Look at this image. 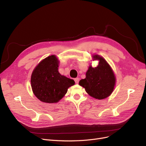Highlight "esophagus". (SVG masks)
I'll return each instance as SVG.
<instances>
[{
    "mask_svg": "<svg viewBox=\"0 0 146 146\" xmlns=\"http://www.w3.org/2000/svg\"><path fill=\"white\" fill-rule=\"evenodd\" d=\"M79 79L78 78H76L74 79V82H75L76 84H78L79 83Z\"/></svg>",
    "mask_w": 146,
    "mask_h": 146,
    "instance_id": "obj_1",
    "label": "esophagus"
}]
</instances>
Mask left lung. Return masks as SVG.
<instances>
[{
	"label": "left lung",
	"mask_w": 146,
	"mask_h": 146,
	"mask_svg": "<svg viewBox=\"0 0 146 146\" xmlns=\"http://www.w3.org/2000/svg\"><path fill=\"white\" fill-rule=\"evenodd\" d=\"M92 60L99 61L97 67L90 65L86 73V78L79 81V85L85 88L90 96L98 100L109 97L116 85V76L106 60L99 55H93Z\"/></svg>",
	"instance_id": "left-lung-1"
}]
</instances>
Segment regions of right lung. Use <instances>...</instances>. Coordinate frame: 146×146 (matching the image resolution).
I'll return each instance as SVG.
<instances>
[{
  "mask_svg": "<svg viewBox=\"0 0 146 146\" xmlns=\"http://www.w3.org/2000/svg\"><path fill=\"white\" fill-rule=\"evenodd\" d=\"M59 62L56 55H50L42 60L31 74V89L42 102L58 103L65 96L68 88L75 84L73 79L59 73Z\"/></svg>",
  "mask_w": 146,
  "mask_h": 146,
  "instance_id": "add662e5",
  "label": "right lung"
}]
</instances>
